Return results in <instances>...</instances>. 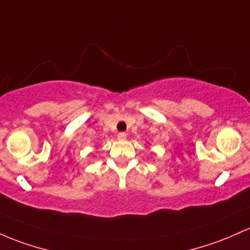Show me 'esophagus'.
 I'll use <instances>...</instances> for the list:
<instances>
[{
    "mask_svg": "<svg viewBox=\"0 0 250 250\" xmlns=\"http://www.w3.org/2000/svg\"><path fill=\"white\" fill-rule=\"evenodd\" d=\"M117 139H119L120 141H125V140L127 139V134H125V133H119V134H117Z\"/></svg>",
    "mask_w": 250,
    "mask_h": 250,
    "instance_id": "34e87169",
    "label": "esophagus"
}]
</instances>
